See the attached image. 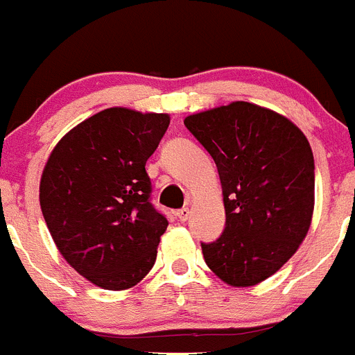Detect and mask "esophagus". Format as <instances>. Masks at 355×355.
<instances>
[{
    "label": "esophagus",
    "mask_w": 355,
    "mask_h": 355,
    "mask_svg": "<svg viewBox=\"0 0 355 355\" xmlns=\"http://www.w3.org/2000/svg\"><path fill=\"white\" fill-rule=\"evenodd\" d=\"M175 215H178V218H180L181 222H187L188 218H190V209L183 208V209H180V211L175 213Z\"/></svg>",
    "instance_id": "obj_1"
}]
</instances>
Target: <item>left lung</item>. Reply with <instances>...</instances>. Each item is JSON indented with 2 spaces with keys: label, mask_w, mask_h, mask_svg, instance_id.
Returning <instances> with one entry per match:
<instances>
[{
  "label": "left lung",
  "mask_w": 355,
  "mask_h": 355,
  "mask_svg": "<svg viewBox=\"0 0 355 355\" xmlns=\"http://www.w3.org/2000/svg\"><path fill=\"white\" fill-rule=\"evenodd\" d=\"M184 126L215 159L225 229L202 243L209 270L256 286L297 252L315 211V162L306 135L265 106L233 101L188 115Z\"/></svg>",
  "instance_id": "obj_1"
}]
</instances>
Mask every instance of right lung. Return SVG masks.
<instances>
[{
    "label": "right lung",
    "instance_id": "right-lung-1",
    "mask_svg": "<svg viewBox=\"0 0 355 355\" xmlns=\"http://www.w3.org/2000/svg\"><path fill=\"white\" fill-rule=\"evenodd\" d=\"M168 114L114 106L58 140L40 178L44 220L65 261L103 290H130L149 274L167 218L149 202L146 162Z\"/></svg>",
    "mask_w": 355,
    "mask_h": 355
}]
</instances>
